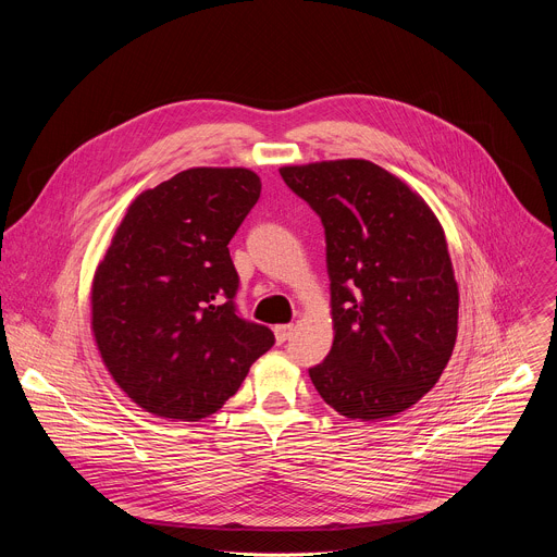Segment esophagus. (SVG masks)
<instances>
[{"label": "esophagus", "instance_id": "1", "mask_svg": "<svg viewBox=\"0 0 557 557\" xmlns=\"http://www.w3.org/2000/svg\"><path fill=\"white\" fill-rule=\"evenodd\" d=\"M273 333H275V342L284 344L293 335V324H280L273 329Z\"/></svg>", "mask_w": 557, "mask_h": 557}]
</instances>
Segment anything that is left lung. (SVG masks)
Returning <instances> with one entry per match:
<instances>
[{
  "instance_id": "8db88e82",
  "label": "left lung",
  "mask_w": 557,
  "mask_h": 557,
  "mask_svg": "<svg viewBox=\"0 0 557 557\" xmlns=\"http://www.w3.org/2000/svg\"><path fill=\"white\" fill-rule=\"evenodd\" d=\"M326 228L333 348L310 368L352 421L406 412L441 379L458 333L445 231L401 178L363 158L280 168Z\"/></svg>"
}]
</instances>
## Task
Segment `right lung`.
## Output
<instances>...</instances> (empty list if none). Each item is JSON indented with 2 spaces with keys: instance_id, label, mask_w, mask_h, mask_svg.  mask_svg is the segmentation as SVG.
Instances as JSON below:
<instances>
[{
  "instance_id": "1",
  "label": "right lung",
  "mask_w": 557,
  "mask_h": 557,
  "mask_svg": "<svg viewBox=\"0 0 557 557\" xmlns=\"http://www.w3.org/2000/svg\"><path fill=\"white\" fill-rule=\"evenodd\" d=\"M247 168H191L138 194L99 262L90 312L99 355L149 414L200 421L275 344L235 314L228 240L260 198Z\"/></svg>"
}]
</instances>
